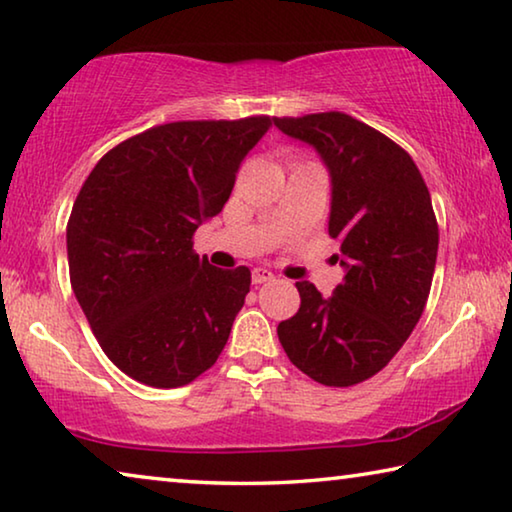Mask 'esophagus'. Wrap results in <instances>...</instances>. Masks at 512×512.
Masks as SVG:
<instances>
[{
  "instance_id": "1",
  "label": "esophagus",
  "mask_w": 512,
  "mask_h": 512,
  "mask_svg": "<svg viewBox=\"0 0 512 512\" xmlns=\"http://www.w3.org/2000/svg\"><path fill=\"white\" fill-rule=\"evenodd\" d=\"M272 279L274 274L270 270H265V267H254V270H251V283H256V286H261V283Z\"/></svg>"
}]
</instances>
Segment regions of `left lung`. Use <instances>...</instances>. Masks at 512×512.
Masks as SVG:
<instances>
[{
  "label": "left lung",
  "instance_id": "left-lung-1",
  "mask_svg": "<svg viewBox=\"0 0 512 512\" xmlns=\"http://www.w3.org/2000/svg\"><path fill=\"white\" fill-rule=\"evenodd\" d=\"M274 127L311 145L329 170V236L345 267L333 297L297 281L299 311L276 333L301 372L347 388L381 372L424 313L438 256L431 195L397 142L347 113L274 117Z\"/></svg>",
  "mask_w": 512,
  "mask_h": 512
}]
</instances>
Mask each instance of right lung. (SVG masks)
<instances>
[{
  "label": "right lung",
  "mask_w": 512,
  "mask_h": 512,
  "mask_svg": "<svg viewBox=\"0 0 512 512\" xmlns=\"http://www.w3.org/2000/svg\"><path fill=\"white\" fill-rule=\"evenodd\" d=\"M272 117L170 122L92 167L67 222L70 281L113 365L181 388L215 365L249 292V267L220 270L192 236L222 211Z\"/></svg>",
  "instance_id": "right-lung-1"
}]
</instances>
